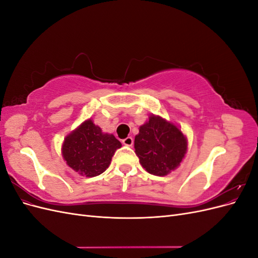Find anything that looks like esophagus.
Returning a JSON list of instances; mask_svg holds the SVG:
<instances>
[{
    "mask_svg": "<svg viewBox=\"0 0 258 258\" xmlns=\"http://www.w3.org/2000/svg\"><path fill=\"white\" fill-rule=\"evenodd\" d=\"M122 144L126 145V146H132V144H134V139H132L131 137H128L126 139L122 140Z\"/></svg>",
    "mask_w": 258,
    "mask_h": 258,
    "instance_id": "1",
    "label": "esophagus"
}]
</instances>
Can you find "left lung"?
Instances as JSON below:
<instances>
[{"mask_svg":"<svg viewBox=\"0 0 258 258\" xmlns=\"http://www.w3.org/2000/svg\"><path fill=\"white\" fill-rule=\"evenodd\" d=\"M136 154L148 173L165 176L175 170L187 152V139L174 123L151 115L135 138Z\"/></svg>","mask_w":258,"mask_h":258,"instance_id":"left-lung-1","label":"left lung"}]
</instances>
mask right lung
Instances as JSON below:
<instances>
[{
	"mask_svg": "<svg viewBox=\"0 0 258 258\" xmlns=\"http://www.w3.org/2000/svg\"><path fill=\"white\" fill-rule=\"evenodd\" d=\"M121 143L113 135L103 134L91 119L73 130L62 144V156L67 165L80 175L93 177L108 168Z\"/></svg>",
	"mask_w": 258,
	"mask_h": 258,
	"instance_id": "obj_1",
	"label": "right lung"
}]
</instances>
